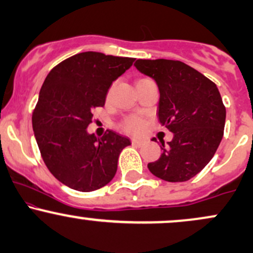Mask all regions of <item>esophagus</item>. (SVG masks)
Segmentation results:
<instances>
[{
	"instance_id": "34e87169",
	"label": "esophagus",
	"mask_w": 253,
	"mask_h": 253,
	"mask_svg": "<svg viewBox=\"0 0 253 253\" xmlns=\"http://www.w3.org/2000/svg\"><path fill=\"white\" fill-rule=\"evenodd\" d=\"M132 144L135 145V146H141V145L144 144V140H141V139H138V138H132Z\"/></svg>"
}]
</instances>
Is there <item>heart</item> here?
<instances>
[{
    "label": "heart",
    "mask_w": 253,
    "mask_h": 253,
    "mask_svg": "<svg viewBox=\"0 0 253 253\" xmlns=\"http://www.w3.org/2000/svg\"><path fill=\"white\" fill-rule=\"evenodd\" d=\"M121 128L127 133L138 134L145 128V121L143 118L138 117V115H130L125 119L124 123L121 124Z\"/></svg>",
    "instance_id": "1"
}]
</instances>
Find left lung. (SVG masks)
<instances>
[{
	"label": "left lung",
	"instance_id": "obj_1",
	"mask_svg": "<svg viewBox=\"0 0 253 253\" xmlns=\"http://www.w3.org/2000/svg\"><path fill=\"white\" fill-rule=\"evenodd\" d=\"M134 66L156 81L159 123L173 133L168 145L161 141L163 152L147 168L164 181H188L210 163L222 139L221 95L215 83L179 60L138 59Z\"/></svg>",
	"mask_w": 253,
	"mask_h": 253
}]
</instances>
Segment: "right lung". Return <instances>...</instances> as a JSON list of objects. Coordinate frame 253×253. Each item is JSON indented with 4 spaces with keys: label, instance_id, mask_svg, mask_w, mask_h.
<instances>
[{
    "label": "right lung",
    "instance_id": "1",
    "mask_svg": "<svg viewBox=\"0 0 253 253\" xmlns=\"http://www.w3.org/2000/svg\"><path fill=\"white\" fill-rule=\"evenodd\" d=\"M134 58L82 52L50 71L32 117L34 135L47 169L59 182L78 191H94L112 181L128 138L107 130L89 134L92 110L103 107L112 83Z\"/></svg>",
    "mask_w": 253,
    "mask_h": 253
}]
</instances>
